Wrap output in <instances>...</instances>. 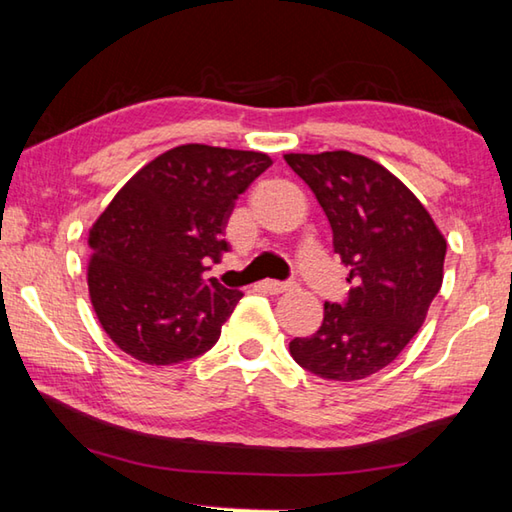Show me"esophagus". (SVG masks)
Segmentation results:
<instances>
[{
	"mask_svg": "<svg viewBox=\"0 0 512 512\" xmlns=\"http://www.w3.org/2000/svg\"><path fill=\"white\" fill-rule=\"evenodd\" d=\"M262 289H264L266 293H273V296H277V293L291 291V284H287V282H277V280H264V282H262Z\"/></svg>",
	"mask_w": 512,
	"mask_h": 512,
	"instance_id": "esophagus-1",
	"label": "esophagus"
}]
</instances>
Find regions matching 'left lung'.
<instances>
[{
  "instance_id": "1",
  "label": "left lung",
  "mask_w": 512,
  "mask_h": 512,
  "mask_svg": "<svg viewBox=\"0 0 512 512\" xmlns=\"http://www.w3.org/2000/svg\"><path fill=\"white\" fill-rule=\"evenodd\" d=\"M284 160L318 198L354 284L345 305L325 302L318 332L293 339L289 352L323 379H366L418 334L443 287L447 241L411 189L366 155L287 153Z\"/></svg>"
}]
</instances>
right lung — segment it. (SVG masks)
I'll use <instances>...</instances> for the list:
<instances>
[{"instance_id":"obj_1","label":"right lung","mask_w":512,"mask_h":512,"mask_svg":"<svg viewBox=\"0 0 512 512\" xmlns=\"http://www.w3.org/2000/svg\"><path fill=\"white\" fill-rule=\"evenodd\" d=\"M271 164L259 151L183 144L119 189L90 228L88 291L121 352L171 366L219 341L244 293L203 280L205 264L228 253L235 201Z\"/></svg>"}]
</instances>
